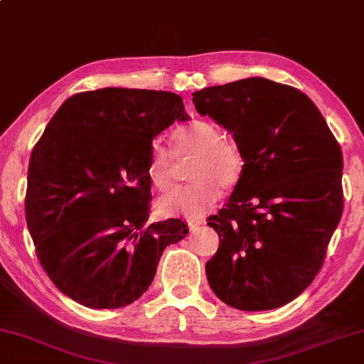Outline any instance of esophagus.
Masks as SVG:
<instances>
[{"label":"esophagus","mask_w":364,"mask_h":364,"mask_svg":"<svg viewBox=\"0 0 364 364\" xmlns=\"http://www.w3.org/2000/svg\"><path fill=\"white\" fill-rule=\"evenodd\" d=\"M204 223V218L203 217H198V218H191V220H188V226L191 231H195L200 228V226Z\"/></svg>","instance_id":"obj_1"}]
</instances>
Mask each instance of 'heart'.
I'll return each instance as SVG.
<instances>
[{
	"label": "heart",
	"instance_id": "1",
	"mask_svg": "<svg viewBox=\"0 0 364 364\" xmlns=\"http://www.w3.org/2000/svg\"><path fill=\"white\" fill-rule=\"evenodd\" d=\"M177 155H196L191 166L193 183L185 185L163 196L159 208L166 215L201 217L220 198V185L231 188L241 181L245 168L242 150L232 141L223 139L217 125L209 120H193L173 133ZM147 177L155 188L168 190L173 182L171 155L160 141L150 146Z\"/></svg>",
	"mask_w": 364,
	"mask_h": 364
}]
</instances>
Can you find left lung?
<instances>
[{"label":"left lung","instance_id":"left-lung-1","mask_svg":"<svg viewBox=\"0 0 364 364\" xmlns=\"http://www.w3.org/2000/svg\"><path fill=\"white\" fill-rule=\"evenodd\" d=\"M193 105L245 159L226 208L208 218L220 237L210 289L235 309H277L311 285L339 225V144L309 97L264 77L203 88Z\"/></svg>","mask_w":364,"mask_h":364}]
</instances>
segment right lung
Wrapping results in <instances>:
<instances>
[{"label":"right lung","mask_w":364,"mask_h":364,"mask_svg":"<svg viewBox=\"0 0 364 364\" xmlns=\"http://www.w3.org/2000/svg\"><path fill=\"white\" fill-rule=\"evenodd\" d=\"M179 95L107 87L68 98L34 146L25 212L41 264L85 307L119 309L152 284L179 218L147 223L152 141L187 122Z\"/></svg>","instance_id":"obj_1"}]
</instances>
